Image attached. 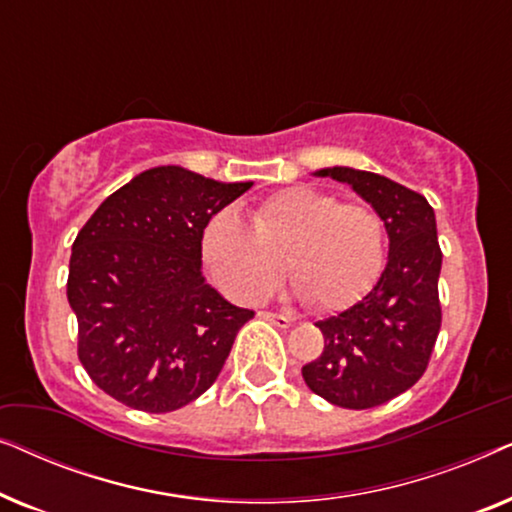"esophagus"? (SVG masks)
<instances>
[{
    "label": "esophagus",
    "instance_id": "34e87169",
    "mask_svg": "<svg viewBox=\"0 0 512 512\" xmlns=\"http://www.w3.org/2000/svg\"><path fill=\"white\" fill-rule=\"evenodd\" d=\"M263 319L272 321V324H277L279 328H289L291 326V319L284 317V314H275V312H261Z\"/></svg>",
    "mask_w": 512,
    "mask_h": 512
}]
</instances>
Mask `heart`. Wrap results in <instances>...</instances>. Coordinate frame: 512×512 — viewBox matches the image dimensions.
Masks as SVG:
<instances>
[{
  "label": "heart",
  "mask_w": 512,
  "mask_h": 512,
  "mask_svg": "<svg viewBox=\"0 0 512 512\" xmlns=\"http://www.w3.org/2000/svg\"><path fill=\"white\" fill-rule=\"evenodd\" d=\"M384 247L373 207L310 186L268 195L249 209L247 223L221 209L200 233L202 268L230 300L258 303L279 282L284 260L293 293L319 312L359 303L380 277Z\"/></svg>",
  "instance_id": "1"
}]
</instances>
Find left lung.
<instances>
[{"mask_svg": "<svg viewBox=\"0 0 512 512\" xmlns=\"http://www.w3.org/2000/svg\"><path fill=\"white\" fill-rule=\"evenodd\" d=\"M317 174L345 181L373 205L387 228L389 261L366 298L314 324L324 333V352L303 366V380L340 408H377L424 375L436 347L443 321L436 214L424 195L382 174L352 167Z\"/></svg>", "mask_w": 512, "mask_h": 512, "instance_id": "left-lung-1", "label": "left lung"}]
</instances>
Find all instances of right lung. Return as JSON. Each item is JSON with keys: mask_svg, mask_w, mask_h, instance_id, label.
Returning <instances> with one entry per match:
<instances>
[{"mask_svg": "<svg viewBox=\"0 0 512 512\" xmlns=\"http://www.w3.org/2000/svg\"><path fill=\"white\" fill-rule=\"evenodd\" d=\"M249 188L153 167L79 230L67 300L79 321V361L104 394L142 412H172L212 387L254 310L205 282L200 233Z\"/></svg>", "mask_w": 512, "mask_h": 512, "instance_id": "obj_1", "label": "right lung"}]
</instances>
